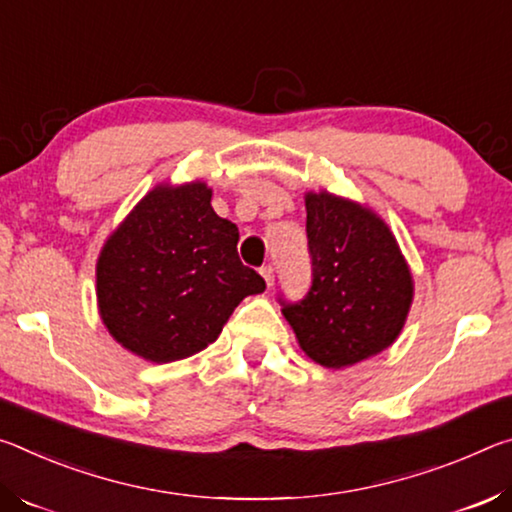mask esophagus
Wrapping results in <instances>:
<instances>
[{"label": "esophagus", "mask_w": 512, "mask_h": 512, "mask_svg": "<svg viewBox=\"0 0 512 512\" xmlns=\"http://www.w3.org/2000/svg\"><path fill=\"white\" fill-rule=\"evenodd\" d=\"M261 274H263V279L267 283V288H272L274 286V267L272 265L261 267Z\"/></svg>", "instance_id": "34e87169"}]
</instances>
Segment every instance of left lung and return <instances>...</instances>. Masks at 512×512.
Wrapping results in <instances>:
<instances>
[{
  "instance_id": "left-lung-1",
  "label": "left lung",
  "mask_w": 512,
  "mask_h": 512,
  "mask_svg": "<svg viewBox=\"0 0 512 512\" xmlns=\"http://www.w3.org/2000/svg\"><path fill=\"white\" fill-rule=\"evenodd\" d=\"M306 233L313 286L297 304H283L304 354L329 370L381 354L399 338L415 283L390 226L372 208L306 192Z\"/></svg>"
}]
</instances>
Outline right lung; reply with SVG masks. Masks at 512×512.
Wrapping results in <instances>:
<instances>
[{
    "label": "right lung",
    "mask_w": 512,
    "mask_h": 512,
    "mask_svg": "<svg viewBox=\"0 0 512 512\" xmlns=\"http://www.w3.org/2000/svg\"><path fill=\"white\" fill-rule=\"evenodd\" d=\"M204 181L158 183L106 238L97 308L120 345L152 363L206 349L263 276L238 258V226L217 215Z\"/></svg>",
    "instance_id": "1"
}]
</instances>
